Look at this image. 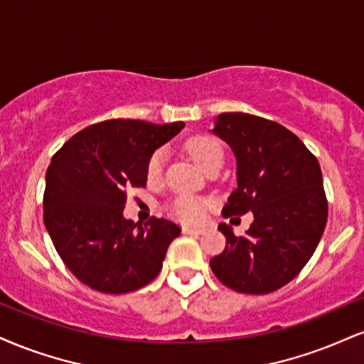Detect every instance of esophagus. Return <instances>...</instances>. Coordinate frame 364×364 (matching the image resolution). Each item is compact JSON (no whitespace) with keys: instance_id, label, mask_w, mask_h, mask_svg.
<instances>
[{"instance_id":"1","label":"esophagus","mask_w":364,"mask_h":364,"mask_svg":"<svg viewBox=\"0 0 364 364\" xmlns=\"http://www.w3.org/2000/svg\"><path fill=\"white\" fill-rule=\"evenodd\" d=\"M183 234L201 235V234H205V229H201V227H183Z\"/></svg>"}]
</instances>
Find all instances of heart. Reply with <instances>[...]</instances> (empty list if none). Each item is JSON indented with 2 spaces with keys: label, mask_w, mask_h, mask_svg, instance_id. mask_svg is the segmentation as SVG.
<instances>
[{
  "label": "heart",
  "mask_w": 364,
  "mask_h": 364,
  "mask_svg": "<svg viewBox=\"0 0 364 364\" xmlns=\"http://www.w3.org/2000/svg\"><path fill=\"white\" fill-rule=\"evenodd\" d=\"M186 149L205 173L208 169L215 168V166H222V163H224V149H222L220 142L215 137H212V135H195V137H191L186 142ZM164 157L166 156L163 151L152 152V156L149 157L146 166V176L151 185H159L163 181ZM207 205V201L201 198L181 195L171 201L169 213L176 220L185 222V224H198L201 218H203Z\"/></svg>",
  "instance_id": "b5f03b06"
}]
</instances>
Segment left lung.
<instances>
[{"instance_id":"left-lung-1","label":"left lung","mask_w":364,"mask_h":364,"mask_svg":"<svg viewBox=\"0 0 364 364\" xmlns=\"http://www.w3.org/2000/svg\"><path fill=\"white\" fill-rule=\"evenodd\" d=\"M213 134L237 157V188L222 215L252 212L254 222L244 235L218 225L227 242L210 268L232 290L271 293L304 269L326 229L321 166L295 134L268 118L222 113Z\"/></svg>"}]
</instances>
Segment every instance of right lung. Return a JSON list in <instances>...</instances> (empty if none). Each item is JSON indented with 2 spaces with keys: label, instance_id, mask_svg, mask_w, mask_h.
Masks as SVG:
<instances>
[{
  "label": "right lung",
  "instance_id": "1",
  "mask_svg": "<svg viewBox=\"0 0 364 364\" xmlns=\"http://www.w3.org/2000/svg\"><path fill=\"white\" fill-rule=\"evenodd\" d=\"M183 127L112 118L74 134L52 156L43 222L64 264L93 290L135 291L163 268L179 225L151 217L137 227L122 213L129 190L147 185L149 157Z\"/></svg>",
  "mask_w": 364,
  "mask_h": 364
}]
</instances>
